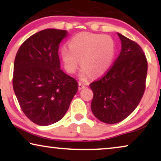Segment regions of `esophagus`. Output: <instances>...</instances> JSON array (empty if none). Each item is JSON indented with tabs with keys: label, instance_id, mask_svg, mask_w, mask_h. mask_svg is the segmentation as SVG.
Returning a JSON list of instances; mask_svg holds the SVG:
<instances>
[{
	"label": "esophagus",
	"instance_id": "34e87169",
	"mask_svg": "<svg viewBox=\"0 0 161 161\" xmlns=\"http://www.w3.org/2000/svg\"><path fill=\"white\" fill-rule=\"evenodd\" d=\"M86 87V86L84 83H78V89L80 90L82 89H84Z\"/></svg>",
	"mask_w": 161,
	"mask_h": 161
}]
</instances>
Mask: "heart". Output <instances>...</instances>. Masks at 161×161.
<instances>
[{"label":"heart","mask_w":161,"mask_h":161,"mask_svg":"<svg viewBox=\"0 0 161 161\" xmlns=\"http://www.w3.org/2000/svg\"><path fill=\"white\" fill-rule=\"evenodd\" d=\"M115 43L108 35L80 33L69 41V47L61 49V56L65 69L75 73L79 64L82 66L80 78L85 80L91 75H104L113 62Z\"/></svg>","instance_id":"heart-1"}]
</instances>
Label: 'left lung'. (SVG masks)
<instances>
[{"mask_svg":"<svg viewBox=\"0 0 161 161\" xmlns=\"http://www.w3.org/2000/svg\"><path fill=\"white\" fill-rule=\"evenodd\" d=\"M117 34L122 42L119 55L104 75L89 85L94 94L92 113L106 124H116L132 114L146 88L148 66L142 48Z\"/></svg>","mask_w":161,"mask_h":161,"instance_id":"1","label":"left lung"}]
</instances>
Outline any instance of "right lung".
I'll return each instance as SVG.
<instances>
[{
  "label": "right lung",
  "instance_id": "obj_1",
  "mask_svg": "<svg viewBox=\"0 0 161 161\" xmlns=\"http://www.w3.org/2000/svg\"><path fill=\"white\" fill-rule=\"evenodd\" d=\"M68 32L48 28L31 36L14 59L12 84L22 111L35 124H54L67 113L78 82L60 68L59 44Z\"/></svg>",
  "mask_w": 161,
  "mask_h": 161
}]
</instances>
